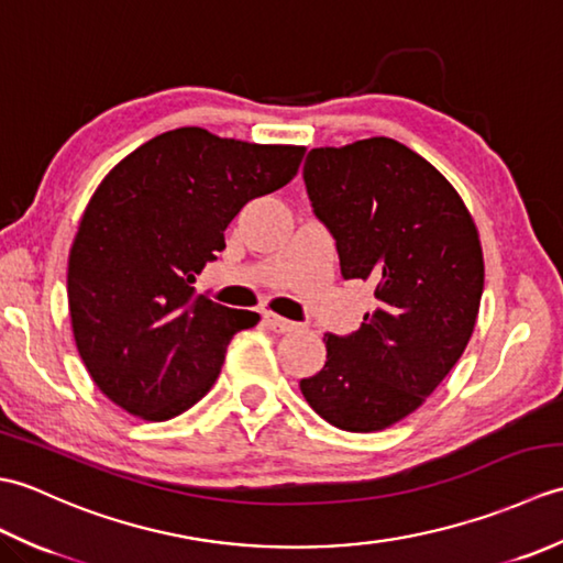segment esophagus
Listing matches in <instances>:
<instances>
[{
  "instance_id": "1",
  "label": "esophagus",
  "mask_w": 563,
  "mask_h": 563,
  "mask_svg": "<svg viewBox=\"0 0 563 563\" xmlns=\"http://www.w3.org/2000/svg\"><path fill=\"white\" fill-rule=\"evenodd\" d=\"M263 321H266V327L271 329V331H275V333H285V331H292L297 324L295 321H290V319H285V317H280V314H273V312H268L266 317H263Z\"/></svg>"
}]
</instances>
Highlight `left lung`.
<instances>
[{"instance_id":"left-lung-1","label":"left lung","mask_w":563,"mask_h":563,"mask_svg":"<svg viewBox=\"0 0 563 563\" xmlns=\"http://www.w3.org/2000/svg\"><path fill=\"white\" fill-rule=\"evenodd\" d=\"M305 184L343 278L373 283L377 307L351 336L327 333V363L300 389L331 426L375 433L421 409L470 343L479 232L448 178L391 137L312 150Z\"/></svg>"}]
</instances>
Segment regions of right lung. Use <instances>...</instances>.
Masks as SVG:
<instances>
[{"instance_id":"obj_1","label":"right lung","mask_w":563,"mask_h":563,"mask_svg":"<svg viewBox=\"0 0 563 563\" xmlns=\"http://www.w3.org/2000/svg\"><path fill=\"white\" fill-rule=\"evenodd\" d=\"M307 147L178 128L118 162L84 208L67 261L71 333L106 397L169 421L218 379L227 345L261 317L198 295L251 198L290 184Z\"/></svg>"}]
</instances>
